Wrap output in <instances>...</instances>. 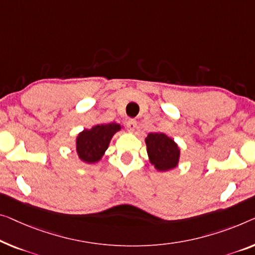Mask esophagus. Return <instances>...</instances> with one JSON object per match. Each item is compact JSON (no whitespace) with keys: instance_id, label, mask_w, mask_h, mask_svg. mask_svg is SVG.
I'll return each instance as SVG.
<instances>
[{"instance_id":"1","label":"esophagus","mask_w":255,"mask_h":255,"mask_svg":"<svg viewBox=\"0 0 255 255\" xmlns=\"http://www.w3.org/2000/svg\"><path fill=\"white\" fill-rule=\"evenodd\" d=\"M126 125H127V128L129 129V131H134L136 126H137V123H136V120L130 119V120L127 121Z\"/></svg>"}]
</instances>
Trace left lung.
<instances>
[{"label":"left lung","mask_w":255,"mask_h":255,"mask_svg":"<svg viewBox=\"0 0 255 255\" xmlns=\"http://www.w3.org/2000/svg\"><path fill=\"white\" fill-rule=\"evenodd\" d=\"M145 143L150 162L158 170H169L176 167L180 150L172 138L162 132H150Z\"/></svg>","instance_id":"obj_1"}]
</instances>
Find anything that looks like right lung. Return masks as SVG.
Listing matches in <instances>:
<instances>
[{
    "label": "right lung",
    "mask_w": 255,
    "mask_h": 255,
    "mask_svg": "<svg viewBox=\"0 0 255 255\" xmlns=\"http://www.w3.org/2000/svg\"><path fill=\"white\" fill-rule=\"evenodd\" d=\"M118 130L120 125L106 124L97 125L91 129L80 132L77 138V152L79 158L86 162H96L102 158L108 149L110 140Z\"/></svg>",
    "instance_id": "add662e5"
}]
</instances>
